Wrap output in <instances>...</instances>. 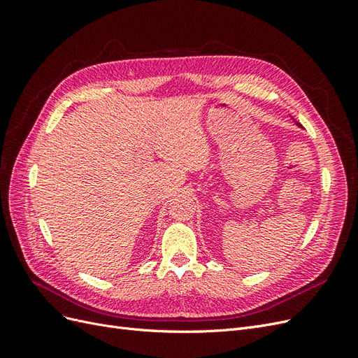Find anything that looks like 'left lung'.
Masks as SVG:
<instances>
[{
	"label": "left lung",
	"instance_id": "1",
	"mask_svg": "<svg viewBox=\"0 0 358 358\" xmlns=\"http://www.w3.org/2000/svg\"><path fill=\"white\" fill-rule=\"evenodd\" d=\"M297 125H299V122H297Z\"/></svg>",
	"mask_w": 358,
	"mask_h": 358
}]
</instances>
